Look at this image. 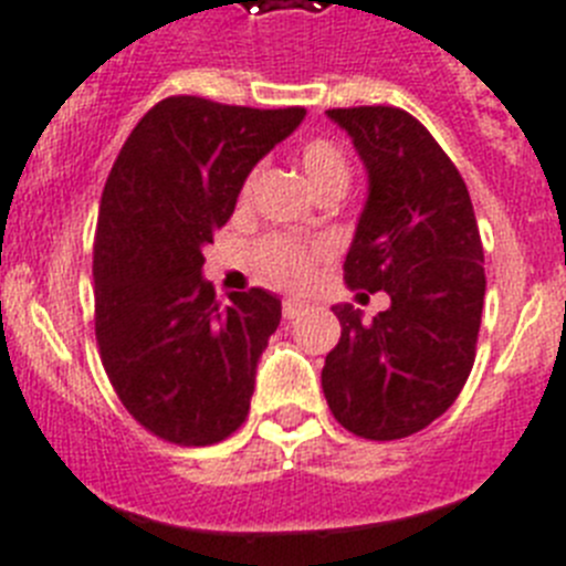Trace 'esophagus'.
<instances>
[{
  "instance_id": "esophagus-1",
  "label": "esophagus",
  "mask_w": 566,
  "mask_h": 566,
  "mask_svg": "<svg viewBox=\"0 0 566 566\" xmlns=\"http://www.w3.org/2000/svg\"><path fill=\"white\" fill-rule=\"evenodd\" d=\"M305 302H298V298H284L282 302V316L284 319H296L298 313H305Z\"/></svg>"
}]
</instances>
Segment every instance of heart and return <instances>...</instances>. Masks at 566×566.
Here are the masks:
<instances>
[{
    "label": "heart",
    "mask_w": 566,
    "mask_h": 566,
    "mask_svg": "<svg viewBox=\"0 0 566 566\" xmlns=\"http://www.w3.org/2000/svg\"><path fill=\"white\" fill-rule=\"evenodd\" d=\"M302 169H305L307 180H311L316 192H325L331 187H348L350 169L348 160L342 155L339 146L334 140L316 137L307 140L298 151ZM253 192V178L244 180L241 187V201H247ZM334 253L331 241H302L293 235H268L255 247V264H259L261 275L273 282L275 287L284 291H302L313 282V273L319 268V261Z\"/></svg>",
    "instance_id": "obj_1"
}]
</instances>
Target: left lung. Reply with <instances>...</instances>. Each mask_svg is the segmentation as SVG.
Segmentation results:
<instances>
[{
  "instance_id": "8db88e82",
  "label": "left lung",
  "mask_w": 566,
  "mask_h": 566,
  "mask_svg": "<svg viewBox=\"0 0 566 566\" xmlns=\"http://www.w3.org/2000/svg\"><path fill=\"white\" fill-rule=\"evenodd\" d=\"M354 137L371 192L345 259L354 291H386L391 307L342 325L322 391L339 426L365 440L417 434L458 400L481 331L483 244L458 166L397 106L331 108ZM363 293V296H368Z\"/></svg>"
}]
</instances>
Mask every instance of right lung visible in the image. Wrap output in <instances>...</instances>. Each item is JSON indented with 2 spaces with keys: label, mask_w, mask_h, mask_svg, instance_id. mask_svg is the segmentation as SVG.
<instances>
[{
  "label": "right lung",
  "mask_w": 566,
  "mask_h": 566,
  "mask_svg": "<svg viewBox=\"0 0 566 566\" xmlns=\"http://www.w3.org/2000/svg\"><path fill=\"white\" fill-rule=\"evenodd\" d=\"M302 117V106L166 97L108 172L94 235V334L126 411L166 443H221L247 420L282 302L250 287L221 305L201 275L203 247L230 221L250 169Z\"/></svg>",
  "instance_id": "1"
}]
</instances>
